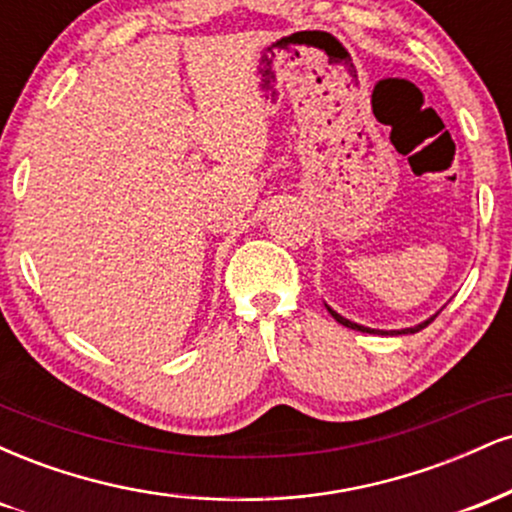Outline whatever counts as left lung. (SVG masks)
Returning <instances> with one entry per match:
<instances>
[{
    "label": "left lung",
    "instance_id": "obj_1",
    "mask_svg": "<svg viewBox=\"0 0 512 512\" xmlns=\"http://www.w3.org/2000/svg\"><path fill=\"white\" fill-rule=\"evenodd\" d=\"M327 310H330V315L334 317V320L339 322V325H344V327H351V330H358V332H370V334H414V332H419V330H424L426 325H431L433 322V317H428V320H424L421 322V325H416V327H407V330H390V332H385V330H370V327H363V325H358V322H351V320H346V317H342L337 313V310H332L330 305H327Z\"/></svg>",
    "mask_w": 512,
    "mask_h": 512
}]
</instances>
